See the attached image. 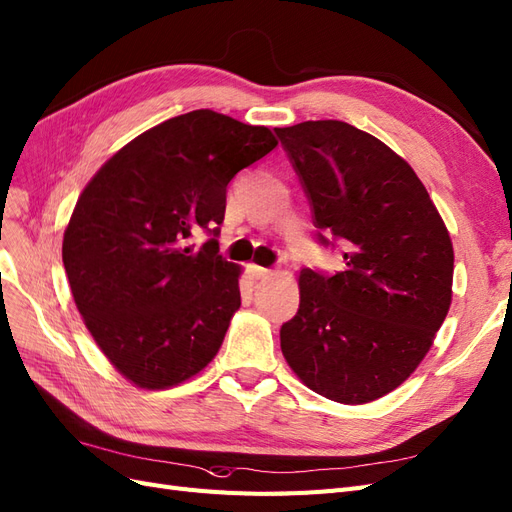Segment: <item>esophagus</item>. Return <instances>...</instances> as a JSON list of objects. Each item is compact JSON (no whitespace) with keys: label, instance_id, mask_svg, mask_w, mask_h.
Wrapping results in <instances>:
<instances>
[{"label":"esophagus","instance_id":"1","mask_svg":"<svg viewBox=\"0 0 512 512\" xmlns=\"http://www.w3.org/2000/svg\"><path fill=\"white\" fill-rule=\"evenodd\" d=\"M250 273H252L254 280H267V277H271V275H273V271H271V269L258 267V265H252V267H250Z\"/></svg>","mask_w":512,"mask_h":512}]
</instances>
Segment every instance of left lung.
<instances>
[{"mask_svg":"<svg viewBox=\"0 0 512 512\" xmlns=\"http://www.w3.org/2000/svg\"><path fill=\"white\" fill-rule=\"evenodd\" d=\"M275 134L312 207L318 243L346 245L342 271H301L282 352L314 393L367 404L412 374L442 327L453 297L451 237L410 164L376 136L337 119Z\"/></svg>","mask_w":512,"mask_h":512,"instance_id":"1","label":"left lung"}]
</instances>
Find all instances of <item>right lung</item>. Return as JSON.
Returning a JSON list of instances; mask_svg holds the SVG:
<instances>
[{"instance_id":"add662e5","label":"right lung","mask_w":512,"mask_h":512,"mask_svg":"<svg viewBox=\"0 0 512 512\" xmlns=\"http://www.w3.org/2000/svg\"><path fill=\"white\" fill-rule=\"evenodd\" d=\"M277 145L265 126L209 108L119 149L87 183L64 232V267L96 344L141 389H168L218 354L241 305L220 256L226 188ZM210 239L189 243L194 231Z\"/></svg>"}]
</instances>
